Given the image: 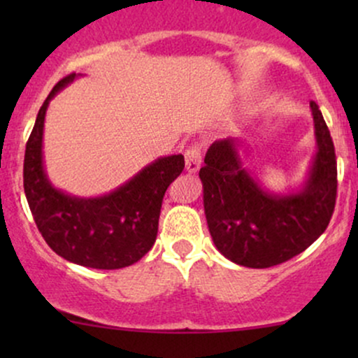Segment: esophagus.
<instances>
[{
	"label": "esophagus",
	"mask_w": 358,
	"mask_h": 358,
	"mask_svg": "<svg viewBox=\"0 0 358 358\" xmlns=\"http://www.w3.org/2000/svg\"><path fill=\"white\" fill-rule=\"evenodd\" d=\"M200 165H202V150L199 145H192L185 151V168L188 173H195L199 171Z\"/></svg>",
	"instance_id": "obj_1"
}]
</instances>
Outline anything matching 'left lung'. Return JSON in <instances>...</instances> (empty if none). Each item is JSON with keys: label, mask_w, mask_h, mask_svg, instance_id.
<instances>
[{"label": "left lung", "mask_w": 358, "mask_h": 358, "mask_svg": "<svg viewBox=\"0 0 358 358\" xmlns=\"http://www.w3.org/2000/svg\"><path fill=\"white\" fill-rule=\"evenodd\" d=\"M316 153L305 182L271 192L249 166L244 139L212 143L200 168L203 210L215 248L239 266L264 269L310 248L328 227L336 199V158L322 110L310 102ZM244 153V151H242Z\"/></svg>", "instance_id": "left-lung-1"}]
</instances>
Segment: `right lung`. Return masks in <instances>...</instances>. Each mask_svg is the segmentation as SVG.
<instances>
[{
  "mask_svg": "<svg viewBox=\"0 0 358 358\" xmlns=\"http://www.w3.org/2000/svg\"><path fill=\"white\" fill-rule=\"evenodd\" d=\"M80 73L62 79L38 110L27 143L23 187L38 231L53 252L92 269H121L153 248L170 183L183 171V155L156 158L133 178L99 196H77L50 182L43 162L48 104Z\"/></svg>",
  "mask_w": 358,
  "mask_h": 358,
  "instance_id": "right-lung-1",
  "label": "right lung"
}]
</instances>
